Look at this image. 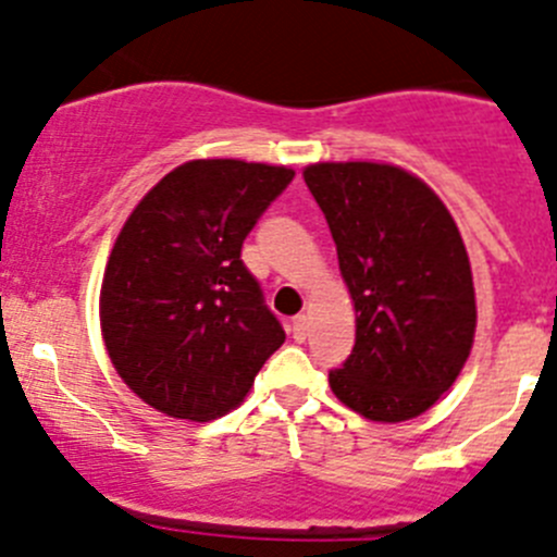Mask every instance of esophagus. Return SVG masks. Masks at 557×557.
I'll return each instance as SVG.
<instances>
[{
    "mask_svg": "<svg viewBox=\"0 0 557 557\" xmlns=\"http://www.w3.org/2000/svg\"><path fill=\"white\" fill-rule=\"evenodd\" d=\"M289 331H293L295 342H306V336H309V317H306V314L295 317L293 327H289Z\"/></svg>",
    "mask_w": 557,
    "mask_h": 557,
    "instance_id": "1",
    "label": "esophagus"
}]
</instances>
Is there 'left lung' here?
Wrapping results in <instances>:
<instances>
[{"label":"left lung","mask_w":557,"mask_h":557,"mask_svg":"<svg viewBox=\"0 0 557 557\" xmlns=\"http://www.w3.org/2000/svg\"><path fill=\"white\" fill-rule=\"evenodd\" d=\"M355 304V347L327 374L333 394L372 421L426 412L473 347L470 259L451 213L423 180L388 163H311Z\"/></svg>","instance_id":"8db88e82"}]
</instances>
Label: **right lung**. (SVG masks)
<instances>
[{"mask_svg": "<svg viewBox=\"0 0 557 557\" xmlns=\"http://www.w3.org/2000/svg\"><path fill=\"white\" fill-rule=\"evenodd\" d=\"M293 177L235 158L188 161L128 215L106 264L100 327L116 374L150 407L213 421L284 344L240 248Z\"/></svg>", "mask_w": 557, "mask_h": 557, "instance_id": "right-lung-1", "label": "right lung"}]
</instances>
